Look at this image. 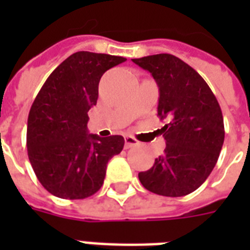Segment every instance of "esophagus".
I'll list each match as a JSON object with an SVG mask.
<instances>
[{
  "label": "esophagus",
  "instance_id": "1",
  "mask_svg": "<svg viewBox=\"0 0 250 250\" xmlns=\"http://www.w3.org/2000/svg\"><path fill=\"white\" fill-rule=\"evenodd\" d=\"M139 144V141L135 139L133 136H125V149H128V148H132V146H135V145Z\"/></svg>",
  "mask_w": 250,
  "mask_h": 250
}]
</instances>
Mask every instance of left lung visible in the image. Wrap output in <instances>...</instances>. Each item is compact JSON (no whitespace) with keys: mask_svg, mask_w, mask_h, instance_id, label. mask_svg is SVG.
<instances>
[{"mask_svg":"<svg viewBox=\"0 0 250 250\" xmlns=\"http://www.w3.org/2000/svg\"><path fill=\"white\" fill-rule=\"evenodd\" d=\"M152 74L160 88L158 117L166 148L152 168L139 172L148 190L167 197L192 193L217 164L225 125L217 98L194 68L172 54L132 60Z\"/></svg>","mask_w":250,"mask_h":250,"instance_id":"obj_1","label":"left lung"}]
</instances>
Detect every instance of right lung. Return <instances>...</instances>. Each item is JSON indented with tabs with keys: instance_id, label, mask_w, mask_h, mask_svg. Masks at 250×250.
<instances>
[{
	"instance_id": "1",
	"label": "right lung",
	"mask_w": 250,
	"mask_h": 250,
	"mask_svg": "<svg viewBox=\"0 0 250 250\" xmlns=\"http://www.w3.org/2000/svg\"><path fill=\"white\" fill-rule=\"evenodd\" d=\"M125 61L102 53H74L37 93L28 114L27 150L49 193L82 200L104 184L107 162L122 152L125 139L88 133V111L97 104L101 76Z\"/></svg>"
}]
</instances>
